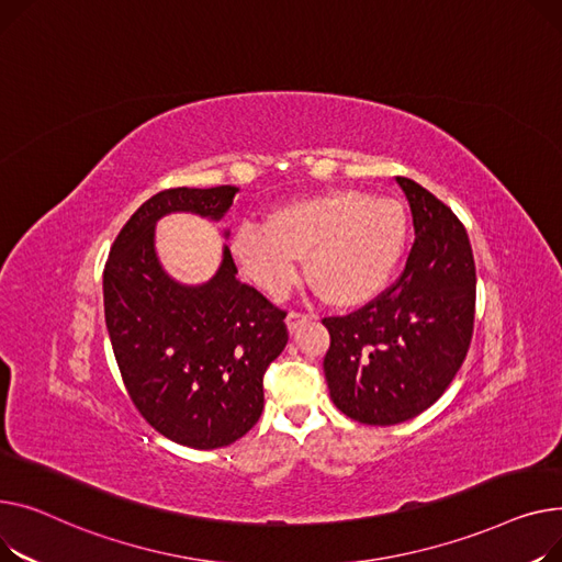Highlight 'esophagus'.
<instances>
[{"instance_id":"34e87169","label":"esophagus","mask_w":562,"mask_h":562,"mask_svg":"<svg viewBox=\"0 0 562 562\" xmlns=\"http://www.w3.org/2000/svg\"><path fill=\"white\" fill-rule=\"evenodd\" d=\"M308 319H311V317H308V315H304V313H294V311H292V313H288V315H285V326H288V331H290V334H294L296 328H300L302 324H306Z\"/></svg>"}]
</instances>
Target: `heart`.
Returning <instances> with one entry per match:
<instances>
[{"mask_svg":"<svg viewBox=\"0 0 562 562\" xmlns=\"http://www.w3.org/2000/svg\"><path fill=\"white\" fill-rule=\"evenodd\" d=\"M408 243V217L394 200L336 188L272 209L266 226L245 222L228 240L243 277L279 300L306 277L326 304L356 308L387 288Z\"/></svg>","mask_w":562,"mask_h":562,"instance_id":"obj_1","label":"heart"}]
</instances>
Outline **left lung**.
Returning <instances> with one entry per match:
<instances>
[{"label":"left lung","mask_w":562,"mask_h":562,"mask_svg":"<svg viewBox=\"0 0 562 562\" xmlns=\"http://www.w3.org/2000/svg\"><path fill=\"white\" fill-rule=\"evenodd\" d=\"M415 245L400 281L347 317H324L331 336L324 376L347 417L392 426L434 406L463 366L474 331L476 268L465 226L438 196L397 177Z\"/></svg>","instance_id":"8db88e82"}]
</instances>
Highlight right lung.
I'll use <instances>...</instances> for the list:
<instances>
[{"label": "right lung", "mask_w": 562, "mask_h": 562, "mask_svg": "<svg viewBox=\"0 0 562 562\" xmlns=\"http://www.w3.org/2000/svg\"><path fill=\"white\" fill-rule=\"evenodd\" d=\"M236 194V186L154 194L120 231L104 270L106 328L128 397L158 434L192 449L249 431L262 413V374L288 345L285 313L236 279L226 245L215 274L196 285L170 277L158 258V220L220 222Z\"/></svg>", "instance_id": "obj_1"}]
</instances>
